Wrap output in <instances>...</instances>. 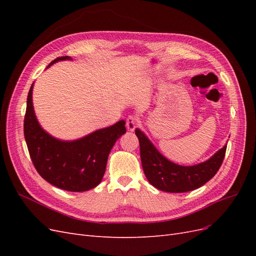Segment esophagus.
Returning a JSON list of instances; mask_svg holds the SVG:
<instances>
[{"label":"esophagus","instance_id":"esophagus-1","mask_svg":"<svg viewBox=\"0 0 256 256\" xmlns=\"http://www.w3.org/2000/svg\"><path fill=\"white\" fill-rule=\"evenodd\" d=\"M138 125V118L134 115H130L126 120V127L129 131H134Z\"/></svg>","mask_w":256,"mask_h":256}]
</instances>
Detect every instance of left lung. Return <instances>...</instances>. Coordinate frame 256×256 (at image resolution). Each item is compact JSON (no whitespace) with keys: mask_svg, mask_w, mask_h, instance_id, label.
<instances>
[{"mask_svg":"<svg viewBox=\"0 0 256 256\" xmlns=\"http://www.w3.org/2000/svg\"><path fill=\"white\" fill-rule=\"evenodd\" d=\"M136 134L140 143L141 162L145 176L154 188L166 192L182 193L202 187L219 171L226 152V145L203 164L182 166L162 156L138 129H136Z\"/></svg>","mask_w":256,"mask_h":256,"instance_id":"8db88e82","label":"left lung"}]
</instances>
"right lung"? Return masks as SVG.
<instances>
[{"mask_svg":"<svg viewBox=\"0 0 256 256\" xmlns=\"http://www.w3.org/2000/svg\"><path fill=\"white\" fill-rule=\"evenodd\" d=\"M68 58H58L49 66ZM32 90L33 84L28 95L23 130L36 171L44 180L60 189L82 192L95 188L104 175L113 145L126 132L125 122L120 120L80 140L62 142L44 132L38 124L33 109Z\"/></svg>","mask_w":256,"mask_h":256,"instance_id":"obj_1","label":"right lung"}]
</instances>
